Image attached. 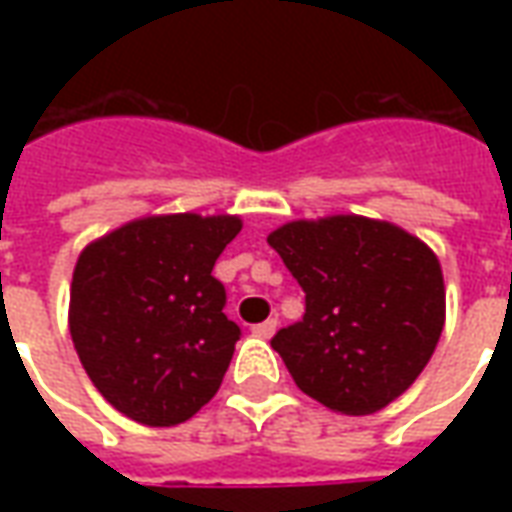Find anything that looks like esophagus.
Listing matches in <instances>:
<instances>
[{
	"label": "esophagus",
	"instance_id": "esophagus-1",
	"mask_svg": "<svg viewBox=\"0 0 512 512\" xmlns=\"http://www.w3.org/2000/svg\"><path fill=\"white\" fill-rule=\"evenodd\" d=\"M277 326H279L277 318H268V321L252 326V334H255V337H260V340H268V337H274V332H277Z\"/></svg>",
	"mask_w": 512,
	"mask_h": 512
}]
</instances>
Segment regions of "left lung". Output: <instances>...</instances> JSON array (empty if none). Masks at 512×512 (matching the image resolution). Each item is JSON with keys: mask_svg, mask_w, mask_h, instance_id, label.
<instances>
[{"mask_svg": "<svg viewBox=\"0 0 512 512\" xmlns=\"http://www.w3.org/2000/svg\"><path fill=\"white\" fill-rule=\"evenodd\" d=\"M268 244L307 293L304 318L271 340L301 392L348 417L376 414L403 395L444 329L433 249L356 213L296 219Z\"/></svg>", "mask_w": 512, "mask_h": 512, "instance_id": "left-lung-1", "label": "left lung"}]
</instances>
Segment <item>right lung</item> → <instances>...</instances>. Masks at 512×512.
I'll return each instance as SVG.
<instances>
[{
	"label": "right lung",
	"mask_w": 512,
	"mask_h": 512,
	"mask_svg": "<svg viewBox=\"0 0 512 512\" xmlns=\"http://www.w3.org/2000/svg\"><path fill=\"white\" fill-rule=\"evenodd\" d=\"M241 216L158 213L84 246L68 326L95 389L134 422L169 428L211 400L233 359L238 323L224 315L213 263Z\"/></svg>",
	"instance_id": "add662e5"
}]
</instances>
